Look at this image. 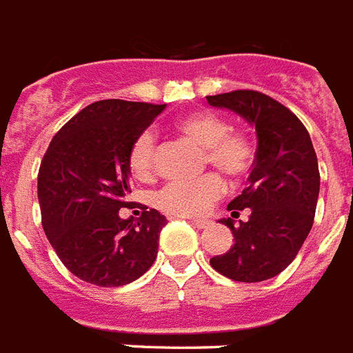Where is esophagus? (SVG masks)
Instances as JSON below:
<instances>
[{"label": "esophagus", "instance_id": "1", "mask_svg": "<svg viewBox=\"0 0 353 353\" xmlns=\"http://www.w3.org/2000/svg\"><path fill=\"white\" fill-rule=\"evenodd\" d=\"M190 223H192L194 228H197V230H205V228L208 225L207 220H197V218H192V220H190Z\"/></svg>", "mask_w": 353, "mask_h": 353}]
</instances>
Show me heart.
Returning <instances> with one entry per match:
<instances>
[{
  "label": "heart",
  "instance_id": "heart-1",
  "mask_svg": "<svg viewBox=\"0 0 353 353\" xmlns=\"http://www.w3.org/2000/svg\"><path fill=\"white\" fill-rule=\"evenodd\" d=\"M182 135L205 148V161L220 173L239 180L250 173L254 163V145L241 131H231L230 123L214 112L199 110L182 117L176 122ZM156 135L145 130L131 143L128 165L133 176L148 180L156 169ZM223 192V180L208 173L199 180H174L156 194V205L167 214L194 216L207 210L210 203Z\"/></svg>",
  "mask_w": 353,
  "mask_h": 353
}]
</instances>
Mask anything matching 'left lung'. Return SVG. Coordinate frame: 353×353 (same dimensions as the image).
<instances>
[{"instance_id":"obj_1","label":"left lung","mask_w":353,"mask_h":353,"mask_svg":"<svg viewBox=\"0 0 353 353\" xmlns=\"http://www.w3.org/2000/svg\"><path fill=\"white\" fill-rule=\"evenodd\" d=\"M207 101L243 117L258 135L250 184L228 205L233 218L244 208L250 216L239 225L223 218L235 243L210 265L236 282H263L292 263L312 230L320 195L318 158L303 122L269 95L235 90L207 95Z\"/></svg>"}]
</instances>
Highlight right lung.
Segmentation results:
<instances>
[{"label":"right lung","instance_id":"add662e5","mask_svg":"<svg viewBox=\"0 0 353 353\" xmlns=\"http://www.w3.org/2000/svg\"><path fill=\"white\" fill-rule=\"evenodd\" d=\"M165 105L103 99L61 128L37 176L43 230L61 263L88 284L117 288L143 276L158 256L165 216L156 208L120 218L128 207L131 143Z\"/></svg>","mask_w":353,"mask_h":353}]
</instances>
